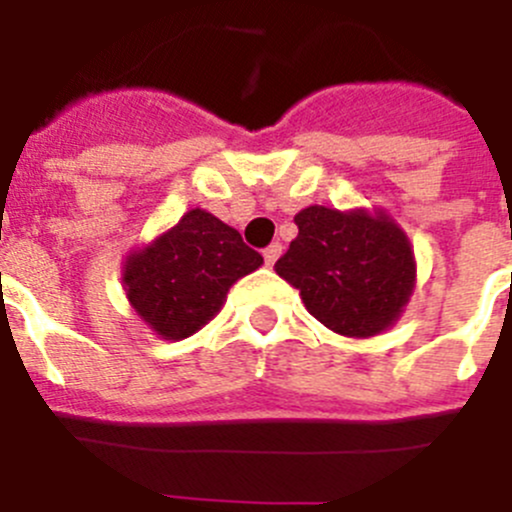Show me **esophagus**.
Returning <instances> with one entry per match:
<instances>
[{
  "label": "esophagus",
  "instance_id": "34e87169",
  "mask_svg": "<svg viewBox=\"0 0 512 512\" xmlns=\"http://www.w3.org/2000/svg\"><path fill=\"white\" fill-rule=\"evenodd\" d=\"M262 255H265V265H267V267H272V265H275L277 260H280V255H282V245H280V242H272V245L267 247V250L262 252Z\"/></svg>",
  "mask_w": 512,
  "mask_h": 512
}]
</instances>
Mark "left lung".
<instances>
[{"label":"left lung","instance_id":"8db88e82","mask_svg":"<svg viewBox=\"0 0 512 512\" xmlns=\"http://www.w3.org/2000/svg\"><path fill=\"white\" fill-rule=\"evenodd\" d=\"M277 260L314 319L342 337L369 339L394 327L416 287L409 235L386 210L309 205Z\"/></svg>","mask_w":512,"mask_h":512}]
</instances>
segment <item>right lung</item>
Instances as JSON below:
<instances>
[{
	"label": "right lung",
	"mask_w": 512,
	"mask_h": 512,
	"mask_svg": "<svg viewBox=\"0 0 512 512\" xmlns=\"http://www.w3.org/2000/svg\"><path fill=\"white\" fill-rule=\"evenodd\" d=\"M262 265L235 227L193 208L123 262V289L151 332L180 342L210 322L240 277Z\"/></svg>",
	"instance_id": "1"
}]
</instances>
